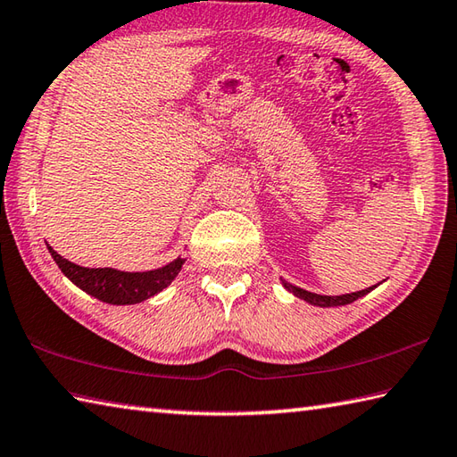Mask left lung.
<instances>
[{"label": "left lung", "mask_w": 457, "mask_h": 457, "mask_svg": "<svg viewBox=\"0 0 457 457\" xmlns=\"http://www.w3.org/2000/svg\"><path fill=\"white\" fill-rule=\"evenodd\" d=\"M281 286H284L287 292H292L295 297H300V300H305L312 305H318V308H336V305H347L358 300V297L370 294L373 287L371 286L368 289H361V292H353V294H342V295H320V294H312V292H305V289L297 287V286H292L287 284V281L281 279Z\"/></svg>", "instance_id": "1"}]
</instances>
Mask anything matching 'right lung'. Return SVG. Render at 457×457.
I'll return each instance as SVG.
<instances>
[{
	"label": "right lung",
	"instance_id": "1",
	"mask_svg": "<svg viewBox=\"0 0 457 457\" xmlns=\"http://www.w3.org/2000/svg\"><path fill=\"white\" fill-rule=\"evenodd\" d=\"M47 250L52 253L57 268L63 271V276L71 279L79 289H84L91 297H97L99 302L112 305H131L149 300L162 289L168 287L178 273L181 265L186 263L184 257H176L168 265L149 271H120L113 268H81V265L65 260L47 244Z\"/></svg>",
	"mask_w": 457,
	"mask_h": 457
}]
</instances>
